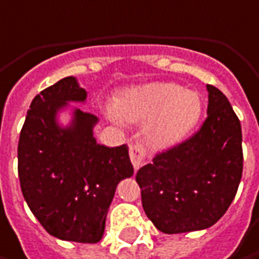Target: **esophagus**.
Masks as SVG:
<instances>
[{
    "label": "esophagus",
    "mask_w": 259,
    "mask_h": 259,
    "mask_svg": "<svg viewBox=\"0 0 259 259\" xmlns=\"http://www.w3.org/2000/svg\"><path fill=\"white\" fill-rule=\"evenodd\" d=\"M145 156L146 149L142 143H134V145L130 146V158H131V162H133L136 170L142 167V164L145 161Z\"/></svg>",
    "instance_id": "1"
}]
</instances>
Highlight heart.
<instances>
[{
	"instance_id": "heart-1",
	"label": "heart",
	"mask_w": 259,
	"mask_h": 259,
	"mask_svg": "<svg viewBox=\"0 0 259 259\" xmlns=\"http://www.w3.org/2000/svg\"><path fill=\"white\" fill-rule=\"evenodd\" d=\"M117 113L131 122L149 120V143L167 147L194 128L201 114V100L197 92L175 83H150L130 91L117 103Z\"/></svg>"
}]
</instances>
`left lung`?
Wrapping results in <instances>:
<instances>
[{
  "mask_svg": "<svg viewBox=\"0 0 259 259\" xmlns=\"http://www.w3.org/2000/svg\"><path fill=\"white\" fill-rule=\"evenodd\" d=\"M207 117L197 133L137 171L147 218L165 234L209 228L233 203L243 171L242 125L228 98L207 84Z\"/></svg>",
  "mask_w": 259,
  "mask_h": 259,
  "instance_id": "8db88e82",
  "label": "left lung"
}]
</instances>
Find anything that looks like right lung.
I'll use <instances>...</instances> for the list:
<instances>
[{
	"instance_id": "obj_1",
	"label": "right lung",
	"mask_w": 259,
	"mask_h": 259,
	"mask_svg": "<svg viewBox=\"0 0 259 259\" xmlns=\"http://www.w3.org/2000/svg\"><path fill=\"white\" fill-rule=\"evenodd\" d=\"M86 91L73 76L41 91L31 103L17 146V173L26 204L50 236L97 243L106 227L117 183L134 167L128 146L97 143L95 114L74 110L61 128L56 113L68 101H84Z\"/></svg>"
}]
</instances>
